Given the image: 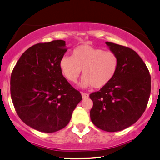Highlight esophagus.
Wrapping results in <instances>:
<instances>
[{
  "instance_id": "esophagus-1",
  "label": "esophagus",
  "mask_w": 160,
  "mask_h": 160,
  "mask_svg": "<svg viewBox=\"0 0 160 160\" xmlns=\"http://www.w3.org/2000/svg\"><path fill=\"white\" fill-rule=\"evenodd\" d=\"M81 94H82V98H84V99H85V98H89V94H88V93H83V92H82Z\"/></svg>"
}]
</instances>
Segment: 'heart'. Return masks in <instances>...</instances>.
I'll use <instances>...</instances> for the list:
<instances>
[{
    "label": "heart",
    "instance_id": "obj_1",
    "mask_svg": "<svg viewBox=\"0 0 160 160\" xmlns=\"http://www.w3.org/2000/svg\"><path fill=\"white\" fill-rule=\"evenodd\" d=\"M119 59L114 52L83 44L74 50L72 56L64 55L59 62L60 70L70 82H76L82 70V87L100 89L109 84L117 73Z\"/></svg>",
    "mask_w": 160,
    "mask_h": 160
}]
</instances>
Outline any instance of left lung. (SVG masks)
Wrapping results in <instances>:
<instances>
[{"mask_svg":"<svg viewBox=\"0 0 160 160\" xmlns=\"http://www.w3.org/2000/svg\"><path fill=\"white\" fill-rule=\"evenodd\" d=\"M119 59L110 82L90 95L93 101L90 119L106 132L125 129L137 122L145 111L151 93V76L147 67L132 49L105 42Z\"/></svg>","mask_w":160,"mask_h":160,"instance_id":"left-lung-1","label":"left lung"}]
</instances>
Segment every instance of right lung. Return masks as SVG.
Wrapping results in <instances>:
<instances>
[{
	"instance_id": "obj_1",
	"label": "right lung",
	"mask_w": 160,
	"mask_h": 160,
	"mask_svg": "<svg viewBox=\"0 0 160 160\" xmlns=\"http://www.w3.org/2000/svg\"><path fill=\"white\" fill-rule=\"evenodd\" d=\"M67 51L64 40L33 45L12 72L10 91L17 115L37 131L51 133L65 128L82 99L60 70Z\"/></svg>"
}]
</instances>
